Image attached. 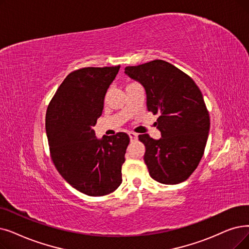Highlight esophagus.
<instances>
[{"label": "esophagus", "instance_id": "34e87169", "mask_svg": "<svg viewBox=\"0 0 249 249\" xmlns=\"http://www.w3.org/2000/svg\"><path fill=\"white\" fill-rule=\"evenodd\" d=\"M128 134H129V137H130L131 142H134V140H136L138 138V135L136 133H134V132H129Z\"/></svg>", "mask_w": 249, "mask_h": 249}]
</instances>
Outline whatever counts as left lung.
Wrapping results in <instances>:
<instances>
[{"label": "left lung", "mask_w": 249, "mask_h": 249, "mask_svg": "<svg viewBox=\"0 0 249 249\" xmlns=\"http://www.w3.org/2000/svg\"><path fill=\"white\" fill-rule=\"evenodd\" d=\"M125 74L143 86L147 110L160 115L156 125L160 138L138 136L145 145L143 160L150 177L161 184L185 181L199 164L210 131V116L198 86L163 60L128 66Z\"/></svg>", "instance_id": "obj_1"}]
</instances>
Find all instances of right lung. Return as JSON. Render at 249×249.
<instances>
[{"instance_id": "right-lung-1", "label": "right lung", "mask_w": 249, "mask_h": 249, "mask_svg": "<svg viewBox=\"0 0 249 249\" xmlns=\"http://www.w3.org/2000/svg\"><path fill=\"white\" fill-rule=\"evenodd\" d=\"M119 69L120 66L88 67L71 72L46 115L53 164L72 187L89 196H107L122 183V165L130 138L119 132L100 139L93 130Z\"/></svg>"}]
</instances>
